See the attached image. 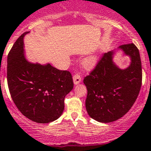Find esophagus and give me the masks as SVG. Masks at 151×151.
Listing matches in <instances>:
<instances>
[{
	"label": "esophagus",
	"mask_w": 151,
	"mask_h": 151,
	"mask_svg": "<svg viewBox=\"0 0 151 151\" xmlns=\"http://www.w3.org/2000/svg\"><path fill=\"white\" fill-rule=\"evenodd\" d=\"M73 81H74V83L75 85H77L78 83H80L81 81V77L79 74H74L73 76Z\"/></svg>",
	"instance_id": "1"
}]
</instances>
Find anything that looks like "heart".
Wrapping results in <instances>:
<instances>
[{
  "label": "heart",
  "mask_w": 151,
  "mask_h": 151,
  "mask_svg": "<svg viewBox=\"0 0 151 151\" xmlns=\"http://www.w3.org/2000/svg\"><path fill=\"white\" fill-rule=\"evenodd\" d=\"M96 63V58L95 56H89L83 59L82 64L83 67L86 69H90L95 66Z\"/></svg>",
  "instance_id": "obj_1"
}]
</instances>
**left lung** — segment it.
Returning a JSON list of instances; mask_svg holds the SVG:
<instances>
[{"mask_svg": "<svg viewBox=\"0 0 151 151\" xmlns=\"http://www.w3.org/2000/svg\"><path fill=\"white\" fill-rule=\"evenodd\" d=\"M131 58L127 68L119 69L113 62L114 52L103 54L83 83L87 89L86 108L88 114L100 123L121 118L132 107L142 81V62L134 43L119 47Z\"/></svg>", "mask_w": 151, "mask_h": 151, "instance_id": "1", "label": "left lung"}]
</instances>
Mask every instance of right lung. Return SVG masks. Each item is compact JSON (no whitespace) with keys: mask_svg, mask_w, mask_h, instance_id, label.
I'll return each mask as SVG.
<instances>
[{"mask_svg":"<svg viewBox=\"0 0 151 151\" xmlns=\"http://www.w3.org/2000/svg\"><path fill=\"white\" fill-rule=\"evenodd\" d=\"M28 33L16 40L8 54V88L24 116L36 123H50L63 112L65 97L74 87L72 76L50 64L41 65L28 62L23 49V37Z\"/></svg>","mask_w":151,"mask_h":151,"instance_id":"right-lung-1","label":"right lung"}]
</instances>
